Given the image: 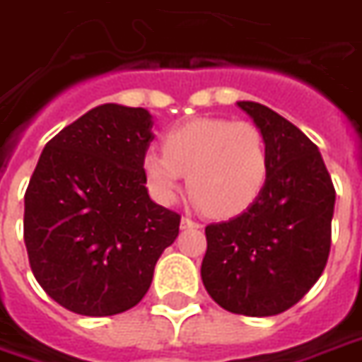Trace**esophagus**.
<instances>
[{
	"label": "esophagus",
	"mask_w": 362,
	"mask_h": 362,
	"mask_svg": "<svg viewBox=\"0 0 362 362\" xmlns=\"http://www.w3.org/2000/svg\"><path fill=\"white\" fill-rule=\"evenodd\" d=\"M200 228V223L199 221H194L191 220V218H181V229H199Z\"/></svg>",
	"instance_id": "34e87169"
}]
</instances>
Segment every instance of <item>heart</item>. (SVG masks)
Here are the masks:
<instances>
[{
  "label": "heart",
  "mask_w": 362,
  "mask_h": 362,
  "mask_svg": "<svg viewBox=\"0 0 362 362\" xmlns=\"http://www.w3.org/2000/svg\"><path fill=\"white\" fill-rule=\"evenodd\" d=\"M142 171L158 199H177L187 175L192 200L212 216H235L258 199L268 177L262 131L250 121L199 117L163 136V154L148 150Z\"/></svg>",
  "instance_id": "heart-1"
}]
</instances>
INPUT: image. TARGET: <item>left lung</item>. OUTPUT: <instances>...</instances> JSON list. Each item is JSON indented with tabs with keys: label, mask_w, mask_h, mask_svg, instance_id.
Wrapping results in <instances>:
<instances>
[{
	"label": "left lung",
	"mask_w": 362,
	"mask_h": 362,
	"mask_svg": "<svg viewBox=\"0 0 362 362\" xmlns=\"http://www.w3.org/2000/svg\"><path fill=\"white\" fill-rule=\"evenodd\" d=\"M262 131L268 177L245 212L206 228L200 266L208 295L245 316L293 307L322 276L329 255L336 191L318 146L258 102H237Z\"/></svg>",
	"instance_id": "8db88e82"
}]
</instances>
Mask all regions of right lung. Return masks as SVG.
I'll list each match as a JSON object with an SVG mask.
<instances>
[{"label":"right lung","mask_w":362,"mask_h":362,"mask_svg":"<svg viewBox=\"0 0 362 362\" xmlns=\"http://www.w3.org/2000/svg\"><path fill=\"white\" fill-rule=\"evenodd\" d=\"M144 107L102 104L42 150L25 194L34 278L83 316L125 313L146 295L179 214L156 204L142 158L154 139Z\"/></svg>","instance_id":"add662e5"}]
</instances>
